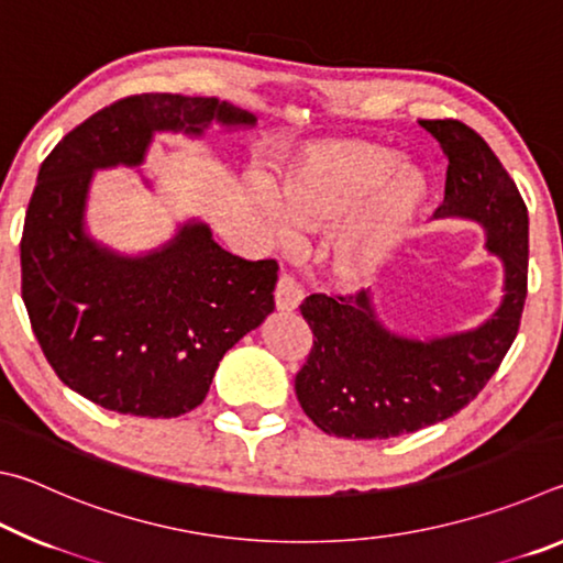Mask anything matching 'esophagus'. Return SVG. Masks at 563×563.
Returning a JSON list of instances; mask_svg holds the SVG:
<instances>
[{
  "mask_svg": "<svg viewBox=\"0 0 563 563\" xmlns=\"http://www.w3.org/2000/svg\"><path fill=\"white\" fill-rule=\"evenodd\" d=\"M302 300L300 285L295 283L290 275H280L278 285H275V308L280 312H292Z\"/></svg>",
  "mask_w": 563,
  "mask_h": 563,
  "instance_id": "esophagus-1",
  "label": "esophagus"
}]
</instances>
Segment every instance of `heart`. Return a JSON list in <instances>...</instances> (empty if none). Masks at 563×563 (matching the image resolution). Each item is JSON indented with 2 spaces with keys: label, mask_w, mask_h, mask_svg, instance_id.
Instances as JSON below:
<instances>
[{
  "label": "heart",
  "mask_w": 563,
  "mask_h": 563,
  "mask_svg": "<svg viewBox=\"0 0 563 563\" xmlns=\"http://www.w3.org/2000/svg\"><path fill=\"white\" fill-rule=\"evenodd\" d=\"M422 201V176L365 141L316 144L285 170L278 188L255 186V206L280 241H292L298 228L312 231L349 221L332 245L335 268L347 280H367L383 268Z\"/></svg>",
  "instance_id": "1"
}]
</instances>
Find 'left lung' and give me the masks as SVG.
<instances>
[{"mask_svg":"<svg viewBox=\"0 0 563 563\" xmlns=\"http://www.w3.org/2000/svg\"><path fill=\"white\" fill-rule=\"evenodd\" d=\"M419 126L450 161L434 218L484 228L487 251L501 261L504 295L482 325L427 340L385 328L369 290L305 298L300 312L316 340L295 375V395L322 432L345 440H389L460 412L499 369L527 300L529 216L517 184L462 121Z\"/></svg>","mask_w":563,"mask_h":563,"instance_id":"1","label":"left lung"}]
</instances>
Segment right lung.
Wrapping results in <instances>:
<instances>
[{
  "instance_id": "obj_1",
  "label": "right lung",
  "mask_w": 563,
  "mask_h": 563,
  "mask_svg": "<svg viewBox=\"0 0 563 563\" xmlns=\"http://www.w3.org/2000/svg\"><path fill=\"white\" fill-rule=\"evenodd\" d=\"M211 123L253 129L255 117L206 97H126L66 133L36 176L19 245L32 330L62 383L113 412L196 409L225 352L275 308L278 263L223 251L201 221L141 255L87 233L97 170L136 168L154 133L198 139Z\"/></svg>"
}]
</instances>
